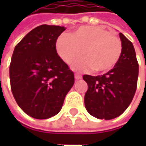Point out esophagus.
Segmentation results:
<instances>
[{
  "label": "esophagus",
  "instance_id": "esophagus-1",
  "mask_svg": "<svg viewBox=\"0 0 146 146\" xmlns=\"http://www.w3.org/2000/svg\"><path fill=\"white\" fill-rule=\"evenodd\" d=\"M74 77H75V79H81L82 78V75L79 73H75Z\"/></svg>",
  "mask_w": 146,
  "mask_h": 146
}]
</instances>
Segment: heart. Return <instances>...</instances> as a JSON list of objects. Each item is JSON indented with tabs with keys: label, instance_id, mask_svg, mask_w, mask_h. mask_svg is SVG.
I'll return each instance as SVG.
<instances>
[{
	"label": "heart",
	"instance_id": "obj_1",
	"mask_svg": "<svg viewBox=\"0 0 146 146\" xmlns=\"http://www.w3.org/2000/svg\"><path fill=\"white\" fill-rule=\"evenodd\" d=\"M56 50L67 64L80 58L84 51V58L73 63L75 70L106 73L119 61L123 44L118 37L102 27L84 26L71 36L61 35L56 41Z\"/></svg>",
	"mask_w": 146,
	"mask_h": 146
}]
</instances>
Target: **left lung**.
Here are the masks:
<instances>
[{
  "mask_svg": "<svg viewBox=\"0 0 146 146\" xmlns=\"http://www.w3.org/2000/svg\"><path fill=\"white\" fill-rule=\"evenodd\" d=\"M123 50L119 61L109 72L98 76L84 75L88 84L84 105L88 112L100 119H112L128 108L137 89L139 63L132 42L122 33Z\"/></svg>",
  "mask_w": 146,
  "mask_h": 146,
  "instance_id": "left-lung-1",
  "label": "left lung"
}]
</instances>
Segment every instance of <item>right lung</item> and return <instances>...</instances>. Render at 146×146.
I'll use <instances>...</instances> for the list:
<instances>
[{"instance_id": "right-lung-1", "label": "right lung", "mask_w": 146, "mask_h": 146, "mask_svg": "<svg viewBox=\"0 0 146 146\" xmlns=\"http://www.w3.org/2000/svg\"><path fill=\"white\" fill-rule=\"evenodd\" d=\"M65 29L38 26L15 46L9 68L11 90L19 107L34 118L56 115L74 84V73L56 49Z\"/></svg>"}]
</instances>
